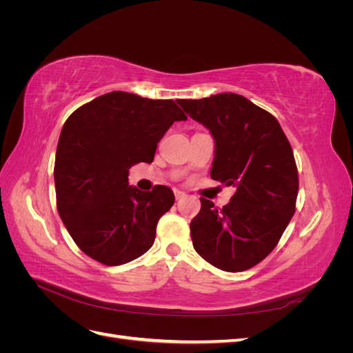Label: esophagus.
<instances>
[{"label":"esophagus","instance_id":"1","mask_svg":"<svg viewBox=\"0 0 353 353\" xmlns=\"http://www.w3.org/2000/svg\"><path fill=\"white\" fill-rule=\"evenodd\" d=\"M174 193H175V199H176V200H181V199H184V197H185V193H184V191H179V190H175V191H174Z\"/></svg>","mask_w":353,"mask_h":353}]
</instances>
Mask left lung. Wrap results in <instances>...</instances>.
I'll list each match as a JSON object with an SVG mask.
<instances>
[{
	"mask_svg": "<svg viewBox=\"0 0 353 353\" xmlns=\"http://www.w3.org/2000/svg\"><path fill=\"white\" fill-rule=\"evenodd\" d=\"M179 105L215 140L212 179L236 187L222 209L200 197L190 223L194 249L222 271L249 270L274 250L294 215L299 178L292 145L279 121L243 95L222 92Z\"/></svg>",
	"mask_w": 353,
	"mask_h": 353,
	"instance_id": "8db88e82",
	"label": "left lung"
}]
</instances>
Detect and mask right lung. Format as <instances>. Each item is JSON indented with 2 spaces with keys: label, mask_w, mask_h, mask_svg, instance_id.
I'll return each mask as SVG.
<instances>
[{
  "label": "right lung",
  "mask_w": 353,
  "mask_h": 353,
  "mask_svg": "<svg viewBox=\"0 0 353 353\" xmlns=\"http://www.w3.org/2000/svg\"><path fill=\"white\" fill-rule=\"evenodd\" d=\"M187 116L172 100L112 91L74 110L61 128L54 184L57 210L78 248L109 266L152 248L175 196L166 185L140 191L130 168L152 163L165 132Z\"/></svg>",
  "instance_id": "obj_1"
}]
</instances>
